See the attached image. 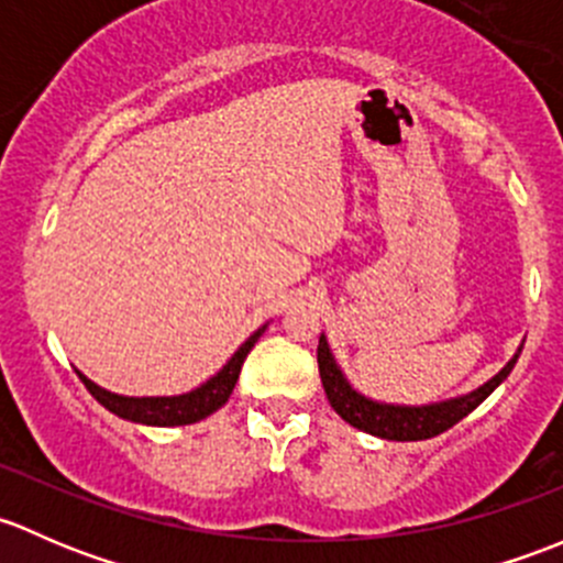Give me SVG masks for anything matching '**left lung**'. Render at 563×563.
<instances>
[{
  "mask_svg": "<svg viewBox=\"0 0 563 563\" xmlns=\"http://www.w3.org/2000/svg\"><path fill=\"white\" fill-rule=\"evenodd\" d=\"M520 351H523V343L518 345L512 360H509L496 376L487 378L482 387L465 391V395L446 397V400L422 402V406L376 400V397H367L365 391L356 389L354 384L349 382L343 367H340V362L334 360L332 345H329L327 334L323 332L321 338H318V373H321V384L329 402H332L334 411H338L351 428L387 441H424L450 430L452 424L460 422V419L468 417L485 397H490L493 389L501 387V384L507 382L509 373H512Z\"/></svg>",
  "mask_w": 563,
  "mask_h": 563,
  "instance_id": "obj_1",
  "label": "left lung"
}]
</instances>
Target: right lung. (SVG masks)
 Masks as SVG:
<instances>
[{"label": "right lung", "mask_w": 563, "mask_h": 563, "mask_svg": "<svg viewBox=\"0 0 563 563\" xmlns=\"http://www.w3.org/2000/svg\"><path fill=\"white\" fill-rule=\"evenodd\" d=\"M269 321L261 323L253 334L240 345V349L231 354V360L214 373L212 378L201 384V387L190 389V391H181V395H144V397H135V395H119V391L103 389L100 384H95L92 378L84 376L81 371L78 378L84 382V387L92 391L95 400L100 406H106L108 411L117 413L119 419H128V422L135 424H150V428H176V424H192V422H201L207 419L209 413H214L218 408H223L229 402L231 391L236 387V378H240L242 365H245L250 349L258 343L261 334L266 332Z\"/></svg>", "instance_id": "right-lung-1"}]
</instances>
